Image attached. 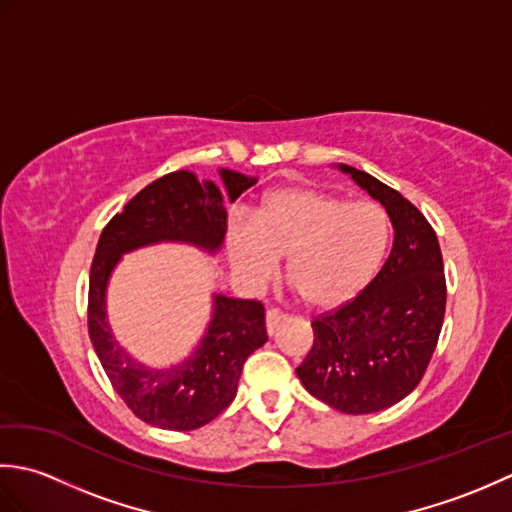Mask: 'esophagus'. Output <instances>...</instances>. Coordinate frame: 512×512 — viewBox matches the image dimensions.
Returning a JSON list of instances; mask_svg holds the SVG:
<instances>
[{
	"mask_svg": "<svg viewBox=\"0 0 512 512\" xmlns=\"http://www.w3.org/2000/svg\"><path fill=\"white\" fill-rule=\"evenodd\" d=\"M281 319H284V314H281L279 310H275V308L266 310V330H268L270 336L275 334V330H277V325H279Z\"/></svg>",
	"mask_w": 512,
	"mask_h": 512,
	"instance_id": "1",
	"label": "esophagus"
}]
</instances>
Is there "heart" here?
<instances>
[{"label":"heart","instance_id":"heart-1","mask_svg":"<svg viewBox=\"0 0 512 512\" xmlns=\"http://www.w3.org/2000/svg\"><path fill=\"white\" fill-rule=\"evenodd\" d=\"M237 273L262 284L286 257V279L308 308H339L372 284L389 248V220L376 202L312 187L268 191L250 226L228 233Z\"/></svg>","mask_w":512,"mask_h":512}]
</instances>
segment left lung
<instances>
[{"instance_id":"1","label":"left lung","mask_w":512,"mask_h":512,"mask_svg":"<svg viewBox=\"0 0 512 512\" xmlns=\"http://www.w3.org/2000/svg\"><path fill=\"white\" fill-rule=\"evenodd\" d=\"M339 167L385 206L394 244L361 295L312 321L314 343L297 376L325 405L361 416L396 405L422 380L440 339L447 281L427 217L369 173Z\"/></svg>"}]
</instances>
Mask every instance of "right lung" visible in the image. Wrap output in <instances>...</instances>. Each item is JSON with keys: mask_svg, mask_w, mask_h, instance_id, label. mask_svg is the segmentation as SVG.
Here are the masks:
<instances>
[{"mask_svg": "<svg viewBox=\"0 0 512 512\" xmlns=\"http://www.w3.org/2000/svg\"><path fill=\"white\" fill-rule=\"evenodd\" d=\"M220 176L231 202L257 182L231 169H220ZM224 233L226 209L217 184L198 182L191 171H173L136 193L107 222L96 246L88 295L90 339L116 394L151 427L193 431L231 405L246 358L268 341L264 306L255 299L213 295V319L198 350L180 365L151 369L114 339L105 317L107 281L129 250L187 242L215 253Z\"/></svg>", "mask_w": 512, "mask_h": 512, "instance_id": "right-lung-1", "label": "right lung"}]
</instances>
